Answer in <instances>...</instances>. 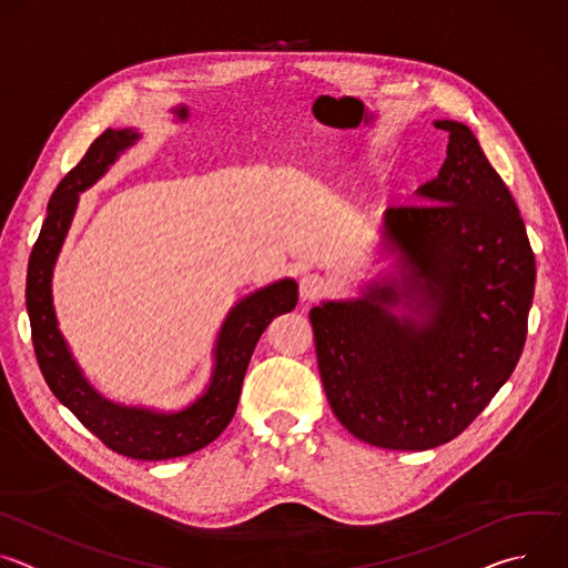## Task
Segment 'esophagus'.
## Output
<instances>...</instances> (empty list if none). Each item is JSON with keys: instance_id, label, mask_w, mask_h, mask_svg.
<instances>
[{"instance_id": "34e87169", "label": "esophagus", "mask_w": 568, "mask_h": 568, "mask_svg": "<svg viewBox=\"0 0 568 568\" xmlns=\"http://www.w3.org/2000/svg\"><path fill=\"white\" fill-rule=\"evenodd\" d=\"M328 290H331L328 281L318 274H303L298 281V296L303 303L326 296Z\"/></svg>"}]
</instances>
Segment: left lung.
<instances>
[{
	"label": "left lung",
	"instance_id": "left-lung-1",
	"mask_svg": "<svg viewBox=\"0 0 568 568\" xmlns=\"http://www.w3.org/2000/svg\"><path fill=\"white\" fill-rule=\"evenodd\" d=\"M434 125L449 132L438 178L382 217L393 270L310 310L337 420L384 449L425 452L467 429L521 357L535 292L508 186L465 123Z\"/></svg>",
	"mask_w": 568,
	"mask_h": 568
}]
</instances>
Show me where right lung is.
Masks as SVG:
<instances>
[{
    "mask_svg": "<svg viewBox=\"0 0 568 568\" xmlns=\"http://www.w3.org/2000/svg\"><path fill=\"white\" fill-rule=\"evenodd\" d=\"M141 134L132 128L105 130L53 191L47 220L29 258L27 310L40 371L64 407L112 452L136 460H166L193 454L213 443L231 423L252 353L274 316L294 310V278L274 281L240 298L224 316L213 346V371L206 388L180 412L125 407L101 395L75 364L53 307V267L64 245L78 195L94 186Z\"/></svg>",
    "mask_w": 568,
    "mask_h": 568,
    "instance_id": "1",
    "label": "right lung"
}]
</instances>
